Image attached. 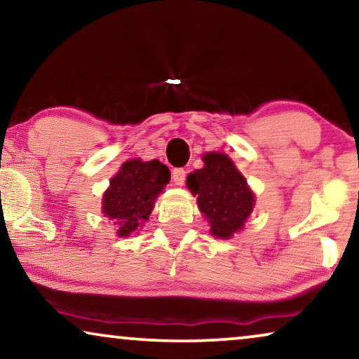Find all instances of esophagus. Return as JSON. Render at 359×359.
I'll list each match as a JSON object with an SVG mask.
<instances>
[{"mask_svg":"<svg viewBox=\"0 0 359 359\" xmlns=\"http://www.w3.org/2000/svg\"><path fill=\"white\" fill-rule=\"evenodd\" d=\"M171 181H173L176 186H183L186 181V171L183 168L173 170V173H171Z\"/></svg>","mask_w":359,"mask_h":359,"instance_id":"obj_1","label":"esophagus"}]
</instances>
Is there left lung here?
Returning <instances> with one entry per match:
<instances>
[{
  "instance_id": "1",
  "label": "left lung",
  "mask_w": 359,
  "mask_h": 359,
  "mask_svg": "<svg viewBox=\"0 0 359 359\" xmlns=\"http://www.w3.org/2000/svg\"><path fill=\"white\" fill-rule=\"evenodd\" d=\"M203 161L204 168L189 173L186 186L198 196V208L209 220L210 233L217 238H232L252 214L255 194L225 154L209 151Z\"/></svg>"
}]
</instances>
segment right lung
I'll list each match as a JSON object with an SVG mask.
<instances>
[{
    "instance_id": "right-lung-1",
    "label": "right lung",
    "mask_w": 359,
    "mask_h": 359,
    "mask_svg": "<svg viewBox=\"0 0 359 359\" xmlns=\"http://www.w3.org/2000/svg\"><path fill=\"white\" fill-rule=\"evenodd\" d=\"M168 183V166L158 160H129L121 166L102 196L101 208L102 214L117 225V237H129L142 227Z\"/></svg>"
}]
</instances>
